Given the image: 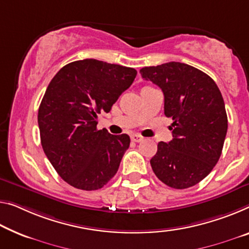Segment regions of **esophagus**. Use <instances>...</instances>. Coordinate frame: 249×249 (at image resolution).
<instances>
[{
    "instance_id": "1",
    "label": "esophagus",
    "mask_w": 249,
    "mask_h": 249,
    "mask_svg": "<svg viewBox=\"0 0 249 249\" xmlns=\"http://www.w3.org/2000/svg\"><path fill=\"white\" fill-rule=\"evenodd\" d=\"M131 140L135 141V142H141V141L143 140V137L140 136V135H132Z\"/></svg>"
}]
</instances>
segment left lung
<instances>
[{"label": "left lung", "instance_id": "left-lung-1", "mask_svg": "<svg viewBox=\"0 0 249 249\" xmlns=\"http://www.w3.org/2000/svg\"><path fill=\"white\" fill-rule=\"evenodd\" d=\"M164 97V114L173 118V140L160 141L150 164L167 186L186 189L207 177L226 138L228 120L223 95L215 81L198 69L168 62L140 70Z\"/></svg>", "mask_w": 249, "mask_h": 249}]
</instances>
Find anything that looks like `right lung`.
Segmentation results:
<instances>
[{
  "label": "right lung",
  "instance_id": "obj_1",
  "mask_svg": "<svg viewBox=\"0 0 249 249\" xmlns=\"http://www.w3.org/2000/svg\"><path fill=\"white\" fill-rule=\"evenodd\" d=\"M136 75L132 68L86 59L64 66L48 86L37 113L41 144L74 188L100 189L117 174L130 138L98 130L97 118L111 110Z\"/></svg>",
  "mask_w": 249,
  "mask_h": 249
}]
</instances>
